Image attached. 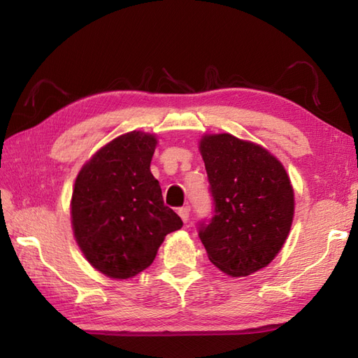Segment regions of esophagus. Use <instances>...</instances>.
Masks as SVG:
<instances>
[{
  "mask_svg": "<svg viewBox=\"0 0 358 358\" xmlns=\"http://www.w3.org/2000/svg\"><path fill=\"white\" fill-rule=\"evenodd\" d=\"M189 210H191V209H189L187 206H186V208H180V209H178V215H180V218H181V220H183L185 223H186L187 220H189Z\"/></svg>",
  "mask_w": 358,
  "mask_h": 358,
  "instance_id": "34e87169",
  "label": "esophagus"
}]
</instances>
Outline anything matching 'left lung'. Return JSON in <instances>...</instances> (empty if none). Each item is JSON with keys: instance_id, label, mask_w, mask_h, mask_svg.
Returning <instances> with one entry per match:
<instances>
[{"instance_id": "8db88e82", "label": "left lung", "mask_w": 358, "mask_h": 358, "mask_svg": "<svg viewBox=\"0 0 358 358\" xmlns=\"http://www.w3.org/2000/svg\"><path fill=\"white\" fill-rule=\"evenodd\" d=\"M199 149L215 204L200 240L220 271L250 275L277 257L291 231V180L268 149L231 134L203 135Z\"/></svg>"}]
</instances>
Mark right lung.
Returning a JSON list of instances; mask_svg holds the SVG:
<instances>
[{
  "instance_id": "right-lung-1",
  "label": "right lung",
  "mask_w": 358,
  "mask_h": 358,
  "mask_svg": "<svg viewBox=\"0 0 358 358\" xmlns=\"http://www.w3.org/2000/svg\"><path fill=\"white\" fill-rule=\"evenodd\" d=\"M157 136H117L83 164L73 185L71 220L86 260L109 278L126 280L155 260L167 234L183 222L164 206L150 172Z\"/></svg>"
}]
</instances>
